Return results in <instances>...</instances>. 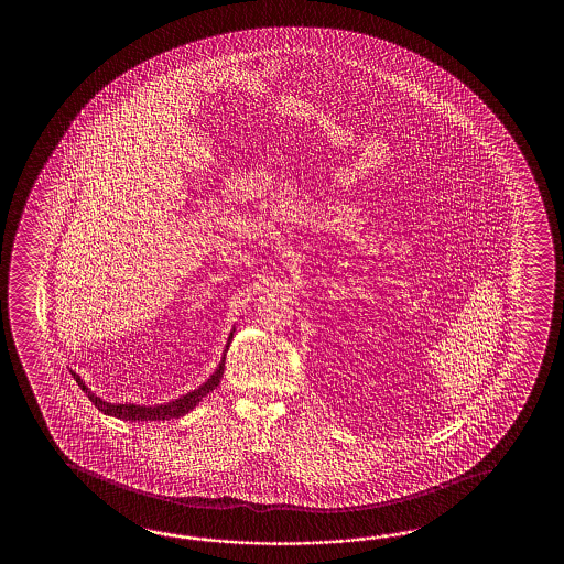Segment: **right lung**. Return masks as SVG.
Returning a JSON list of instances; mask_svg holds the SVG:
<instances>
[{
	"label": "right lung",
	"instance_id": "1",
	"mask_svg": "<svg viewBox=\"0 0 564 564\" xmlns=\"http://www.w3.org/2000/svg\"><path fill=\"white\" fill-rule=\"evenodd\" d=\"M231 336L229 335V343H231ZM228 347H226V352H228ZM224 369H226V355H224V360L219 362V367H217V371L212 375V379H207L199 389H195L192 393H187V395L181 397V399H175V401H171L167 405H156V408H141V405H117V403H107V401H102L100 397H96L85 383H83V379L73 372L74 379H76V383L78 387L85 391L86 397L93 401V405H95L98 411H102L105 415H112V417H117V420L124 421H161V420H180L183 415H187L189 411H192L202 399H204L207 393H212L214 389H216L219 381H221V377H224Z\"/></svg>",
	"mask_w": 564,
	"mask_h": 564
}]
</instances>
